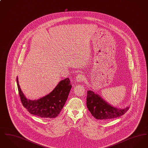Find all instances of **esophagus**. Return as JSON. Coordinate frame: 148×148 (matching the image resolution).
Wrapping results in <instances>:
<instances>
[{
    "instance_id": "obj_1",
    "label": "esophagus",
    "mask_w": 148,
    "mask_h": 148,
    "mask_svg": "<svg viewBox=\"0 0 148 148\" xmlns=\"http://www.w3.org/2000/svg\"><path fill=\"white\" fill-rule=\"evenodd\" d=\"M85 79L84 75L82 74H77V77H76V80L77 82H82L83 81H84Z\"/></svg>"
}]
</instances>
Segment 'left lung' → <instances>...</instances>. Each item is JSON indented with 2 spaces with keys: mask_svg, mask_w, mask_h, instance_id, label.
<instances>
[{
  "mask_svg": "<svg viewBox=\"0 0 148 148\" xmlns=\"http://www.w3.org/2000/svg\"><path fill=\"white\" fill-rule=\"evenodd\" d=\"M86 106L94 118L97 119L106 120L113 119L122 116L129 110V108L119 109L113 107L91 90L87 92Z\"/></svg>",
  "mask_w": 148,
  "mask_h": 148,
  "instance_id": "8db88e82",
  "label": "left lung"
}]
</instances>
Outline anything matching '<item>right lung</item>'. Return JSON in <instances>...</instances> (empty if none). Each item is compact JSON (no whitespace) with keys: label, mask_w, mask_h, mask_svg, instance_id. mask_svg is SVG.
Segmentation results:
<instances>
[{"label":"right lung","mask_w":148,"mask_h":148,"mask_svg":"<svg viewBox=\"0 0 148 148\" xmlns=\"http://www.w3.org/2000/svg\"><path fill=\"white\" fill-rule=\"evenodd\" d=\"M19 94L23 106L31 114L43 118L56 117L63 109L70 92L71 85L69 78L61 80L55 89L47 95L36 100L27 99L21 92L16 78Z\"/></svg>","instance_id":"1"}]
</instances>
